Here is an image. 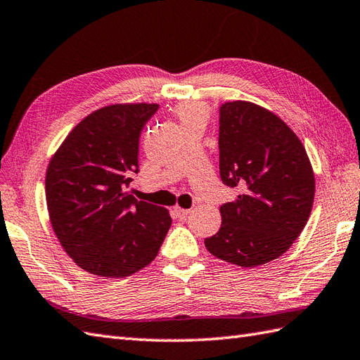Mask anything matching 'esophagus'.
Listing matches in <instances>:
<instances>
[{
    "label": "esophagus",
    "mask_w": 360,
    "mask_h": 360,
    "mask_svg": "<svg viewBox=\"0 0 360 360\" xmlns=\"http://www.w3.org/2000/svg\"><path fill=\"white\" fill-rule=\"evenodd\" d=\"M188 213H190V210H186V208H181V207H174L173 208V216L178 221H186Z\"/></svg>",
    "instance_id": "34e87169"
}]
</instances>
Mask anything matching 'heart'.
<instances>
[{
  "mask_svg": "<svg viewBox=\"0 0 360 360\" xmlns=\"http://www.w3.org/2000/svg\"><path fill=\"white\" fill-rule=\"evenodd\" d=\"M176 116L181 121V125H186L193 122L196 120H205L208 116L207 107L202 103H187V104H181L176 107Z\"/></svg>",
  "mask_w": 360,
  "mask_h": 360,
  "instance_id": "heart-1",
  "label": "heart"
}]
</instances>
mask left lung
Listing matches in <instances>:
<instances>
[{
    "instance_id": "1",
    "label": "left lung",
    "mask_w": 360,
    "mask_h": 360,
    "mask_svg": "<svg viewBox=\"0 0 360 360\" xmlns=\"http://www.w3.org/2000/svg\"><path fill=\"white\" fill-rule=\"evenodd\" d=\"M219 173L238 187L219 212V231L207 238L213 256L239 266L278 259L302 233L314 199V174L302 142L274 113L252 103L219 108Z\"/></svg>"
}]
</instances>
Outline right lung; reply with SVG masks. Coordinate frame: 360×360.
Wrapping results in <instances>:
<instances>
[{"mask_svg": "<svg viewBox=\"0 0 360 360\" xmlns=\"http://www.w3.org/2000/svg\"><path fill=\"white\" fill-rule=\"evenodd\" d=\"M158 104H116L89 115L64 139L46 174L56 238L75 264L124 278L156 257L172 225L162 207L129 193L139 138Z\"/></svg>", "mask_w": 360, "mask_h": 360, "instance_id": "obj_1", "label": "right lung"}]
</instances>
